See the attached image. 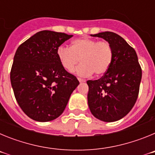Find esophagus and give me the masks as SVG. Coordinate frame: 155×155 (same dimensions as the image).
<instances>
[{
	"mask_svg": "<svg viewBox=\"0 0 155 155\" xmlns=\"http://www.w3.org/2000/svg\"><path fill=\"white\" fill-rule=\"evenodd\" d=\"M78 81H80V82H84V81H85V80H84V79L80 78H78Z\"/></svg>",
	"mask_w": 155,
	"mask_h": 155,
	"instance_id": "esophagus-1",
	"label": "esophagus"
}]
</instances>
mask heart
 I'll list each match as a JSON object with an SVG mask.
<instances>
[{"instance_id": "heart-1", "label": "heart", "mask_w": 155, "mask_h": 155, "mask_svg": "<svg viewBox=\"0 0 155 155\" xmlns=\"http://www.w3.org/2000/svg\"><path fill=\"white\" fill-rule=\"evenodd\" d=\"M57 54L63 68L69 72L74 71L81 60L82 64L76 70L81 76H89L93 72L96 75L104 74L113 61V50L109 42L87 37L73 40L71 48L61 46Z\"/></svg>"}]
</instances>
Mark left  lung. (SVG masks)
Returning <instances> with one entry per match:
<instances>
[{"instance_id":"left-lung-1","label":"left lung","mask_w":155,"mask_h":155,"mask_svg":"<svg viewBox=\"0 0 155 155\" xmlns=\"http://www.w3.org/2000/svg\"><path fill=\"white\" fill-rule=\"evenodd\" d=\"M107 41L113 50V61L98 80L87 81V103L95 118L115 122L127 116L139 94L142 70L136 51L120 35L104 31L94 35Z\"/></svg>"}]
</instances>
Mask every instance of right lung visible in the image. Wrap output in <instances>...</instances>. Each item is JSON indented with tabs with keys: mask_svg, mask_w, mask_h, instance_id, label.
<instances>
[{
	"mask_svg": "<svg viewBox=\"0 0 155 155\" xmlns=\"http://www.w3.org/2000/svg\"><path fill=\"white\" fill-rule=\"evenodd\" d=\"M72 35L43 30L18 46L11 70L15 97L29 118L48 122L61 116L79 84L57 57V49Z\"/></svg>",
	"mask_w": 155,
	"mask_h": 155,
	"instance_id": "obj_1",
	"label": "right lung"
}]
</instances>
